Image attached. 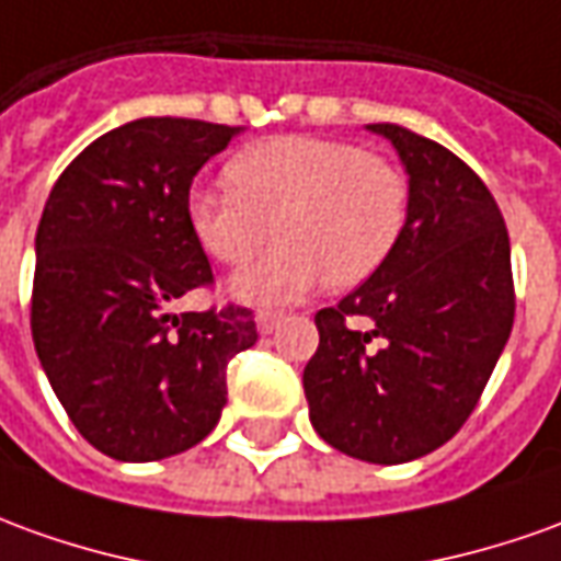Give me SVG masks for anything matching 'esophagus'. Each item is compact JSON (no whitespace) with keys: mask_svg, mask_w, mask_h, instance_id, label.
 Instances as JSON below:
<instances>
[{"mask_svg":"<svg viewBox=\"0 0 561 561\" xmlns=\"http://www.w3.org/2000/svg\"><path fill=\"white\" fill-rule=\"evenodd\" d=\"M279 321H282V312H273V309H261V312H257V331H261V334H273Z\"/></svg>","mask_w":561,"mask_h":561,"instance_id":"1","label":"esophagus"}]
</instances>
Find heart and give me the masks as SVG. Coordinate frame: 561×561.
Returning <instances> with one entry per match:
<instances>
[{"instance_id":"1","label":"heart","mask_w":561,"mask_h":561,"mask_svg":"<svg viewBox=\"0 0 561 561\" xmlns=\"http://www.w3.org/2000/svg\"><path fill=\"white\" fill-rule=\"evenodd\" d=\"M230 187L187 194V221L218 264L242 267L273 237L279 245L233 282L257 304L297 300L316 285L370 279L401 242L410 182L386 154L324 136H273L233 154Z\"/></svg>"}]
</instances>
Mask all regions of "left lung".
Instances as JSON below:
<instances>
[{
	"mask_svg": "<svg viewBox=\"0 0 561 561\" xmlns=\"http://www.w3.org/2000/svg\"><path fill=\"white\" fill-rule=\"evenodd\" d=\"M410 172V215L391 257L336 307L316 312L304 370L321 440L362 461L428 456L480 403L513 328L511 237L483 179L401 124H367ZM367 318L370 332L354 321Z\"/></svg>",
	"mask_w": 561,
	"mask_h": 561,
	"instance_id": "obj_1",
	"label": "left lung"
}]
</instances>
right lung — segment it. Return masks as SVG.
Segmentation results:
<instances>
[{
  "label": "right lung",
  "instance_id": "right-lung-1",
  "mask_svg": "<svg viewBox=\"0 0 561 561\" xmlns=\"http://www.w3.org/2000/svg\"><path fill=\"white\" fill-rule=\"evenodd\" d=\"M237 127L142 117L90 142L50 187L35 233L30 328L81 437L117 461L197 446L227 403V364L257 343L249 307L172 312L215 285L187 221L203 163Z\"/></svg>",
  "mask_w": 561,
  "mask_h": 561
}]
</instances>
